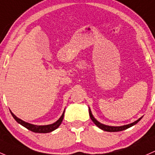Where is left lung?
<instances>
[{
  "label": "left lung",
  "instance_id": "1",
  "mask_svg": "<svg viewBox=\"0 0 155 155\" xmlns=\"http://www.w3.org/2000/svg\"><path fill=\"white\" fill-rule=\"evenodd\" d=\"M89 116H90L91 119H92V121L95 124V125L98 126L99 128H101V130H105V131H109V132H116V131H121V130H125V129L128 128V127H132L133 125H136L137 122H138L142 118V117L140 118L138 120L135 121V122H134L133 123H130V124H129V125H123V126H118V127L116 126H116H109V125H103V124L100 123L99 122H98V121L95 119V117L93 116V115L92 114V112H91V110L89 107Z\"/></svg>",
  "mask_w": 155,
  "mask_h": 155
}]
</instances>
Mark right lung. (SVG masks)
<instances>
[{"label": "right lung", "mask_w": 155, "mask_h": 155, "mask_svg": "<svg viewBox=\"0 0 155 155\" xmlns=\"http://www.w3.org/2000/svg\"><path fill=\"white\" fill-rule=\"evenodd\" d=\"M9 111H10L12 117L14 118V119H15L18 124H20V125H21L22 126H24V127H25L26 128H28V130H31V131L33 132H35V133H49V132H51L53 131V130H56L57 127H59V126L60 125V124H61L62 122H63V117H64V113H65V110H64V111H63V114H62V116H60V119L53 124H51V125H33V124L28 123V122H25V121L21 120V119H19V118L16 117L13 113L11 112V110Z\"/></svg>", "instance_id": "1"}]
</instances>
